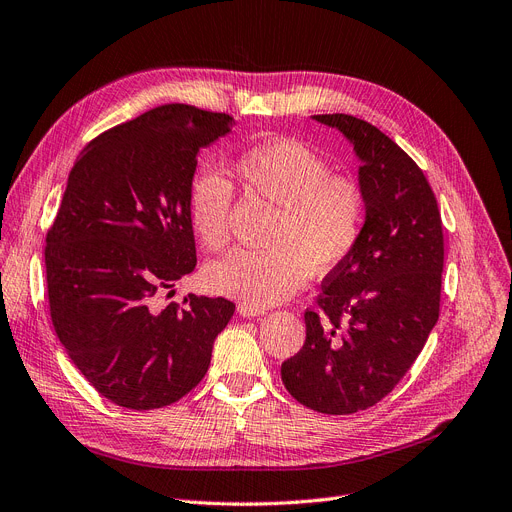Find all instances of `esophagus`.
<instances>
[{
    "mask_svg": "<svg viewBox=\"0 0 512 512\" xmlns=\"http://www.w3.org/2000/svg\"><path fill=\"white\" fill-rule=\"evenodd\" d=\"M238 314H240L242 318H259V316L265 314V309L255 307V305H247V303H240V305H238Z\"/></svg>",
    "mask_w": 512,
    "mask_h": 512,
    "instance_id": "1",
    "label": "esophagus"
}]
</instances>
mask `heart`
Here are the masks:
<instances>
[{"mask_svg":"<svg viewBox=\"0 0 512 512\" xmlns=\"http://www.w3.org/2000/svg\"><path fill=\"white\" fill-rule=\"evenodd\" d=\"M234 171L249 192L276 207L265 236L270 249H238L211 263L205 280L211 291L247 305L268 307L291 297L309 270L328 274L358 247L366 196L347 175L309 146L276 138L238 154ZM232 182L224 173L205 169L190 188V224L209 251H221L230 238Z\"/></svg>","mask_w":512,"mask_h":512,"instance_id":"b5f03b06","label":"heart"}]
</instances>
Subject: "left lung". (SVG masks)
I'll return each mask as SVG.
<instances>
[{
    "instance_id": "obj_1",
    "label": "left lung",
    "mask_w": 512,
    "mask_h": 512,
    "mask_svg": "<svg viewBox=\"0 0 512 512\" xmlns=\"http://www.w3.org/2000/svg\"><path fill=\"white\" fill-rule=\"evenodd\" d=\"M360 161L366 217L358 247L326 274L307 337L282 383L322 414L366 410L404 379L439 318L443 230L425 173L385 133L351 115H314Z\"/></svg>"
}]
</instances>
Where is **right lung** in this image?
I'll list each match as a JSON object with an SVG mask.
<instances>
[{"mask_svg":"<svg viewBox=\"0 0 512 512\" xmlns=\"http://www.w3.org/2000/svg\"><path fill=\"white\" fill-rule=\"evenodd\" d=\"M232 125L188 104L152 108L87 144L69 173L46 238L50 314L79 372L121 408H163L192 391L234 316L232 301L192 293L184 307H157L196 268V154Z\"/></svg>","mask_w":512,"mask_h":512,"instance_id":"right-lung-1","label":"right lung"}]
</instances>
